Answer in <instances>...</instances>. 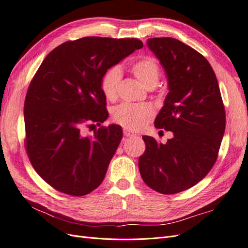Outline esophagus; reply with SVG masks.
<instances>
[{"instance_id":"obj_1","label":"esophagus","mask_w":248,"mask_h":248,"mask_svg":"<svg viewBox=\"0 0 248 248\" xmlns=\"http://www.w3.org/2000/svg\"><path fill=\"white\" fill-rule=\"evenodd\" d=\"M123 133H124L125 137H136V136H137V134L134 133V132H132V131H130V130H127V129H124Z\"/></svg>"}]
</instances>
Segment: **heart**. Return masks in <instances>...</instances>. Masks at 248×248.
Segmentation results:
<instances>
[{"label":"heart","mask_w":248,"mask_h":248,"mask_svg":"<svg viewBox=\"0 0 248 248\" xmlns=\"http://www.w3.org/2000/svg\"><path fill=\"white\" fill-rule=\"evenodd\" d=\"M130 70L137 79L146 88H154L160 77L158 63L152 57H144L134 62ZM122 78V71L114 66L104 72L100 87L107 99L114 101L118 97V88ZM154 117V109L149 104H121L112 109L111 119L123 128L138 131L151 121Z\"/></svg>","instance_id":"1"}]
</instances>
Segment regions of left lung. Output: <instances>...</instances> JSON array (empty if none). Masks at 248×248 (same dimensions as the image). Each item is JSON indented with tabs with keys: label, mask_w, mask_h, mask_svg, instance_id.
Masks as SVG:
<instances>
[{
	"label": "left lung",
	"mask_w": 248,
	"mask_h": 248,
	"mask_svg": "<svg viewBox=\"0 0 248 248\" xmlns=\"http://www.w3.org/2000/svg\"><path fill=\"white\" fill-rule=\"evenodd\" d=\"M166 70L169 90L155 127L171 131L167 144L144 136L139 159L144 182L157 192L190 188L211 170L226 129V111L215 73L196 49L170 37L147 41Z\"/></svg>",
	"instance_id": "1"
}]
</instances>
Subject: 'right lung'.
Wrapping results in <instances>:
<instances>
[{"mask_svg":"<svg viewBox=\"0 0 248 248\" xmlns=\"http://www.w3.org/2000/svg\"><path fill=\"white\" fill-rule=\"evenodd\" d=\"M141 47L136 38L84 37L52 49L37 70L25 100V146L37 174L58 191L82 197L103 181L121 126H101L92 137L81 129L108 117L104 72Z\"/></svg>","mask_w":248,"mask_h":248,"instance_id":"add662e5","label":"right lung"}]
</instances>
